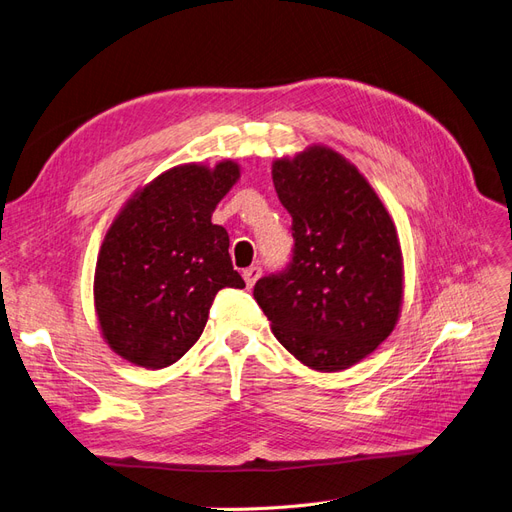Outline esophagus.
Returning <instances> with one entry per match:
<instances>
[{
    "mask_svg": "<svg viewBox=\"0 0 512 512\" xmlns=\"http://www.w3.org/2000/svg\"><path fill=\"white\" fill-rule=\"evenodd\" d=\"M260 275H262V269H260V267H256V265H254V267H247V269L243 271V280H245L247 286L252 288V286L258 282Z\"/></svg>",
    "mask_w": 512,
    "mask_h": 512,
    "instance_id": "esophagus-1",
    "label": "esophagus"
}]
</instances>
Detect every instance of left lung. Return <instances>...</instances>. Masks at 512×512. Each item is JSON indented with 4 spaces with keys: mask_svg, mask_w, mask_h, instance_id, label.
Wrapping results in <instances>:
<instances>
[{
    "mask_svg": "<svg viewBox=\"0 0 512 512\" xmlns=\"http://www.w3.org/2000/svg\"><path fill=\"white\" fill-rule=\"evenodd\" d=\"M271 175L292 215L294 250L284 273L256 282L254 299L294 359L324 374L348 369L401 314L395 222L359 168L327 145L275 160Z\"/></svg>",
    "mask_w": 512,
    "mask_h": 512,
    "instance_id": "left-lung-1",
    "label": "left lung"
}]
</instances>
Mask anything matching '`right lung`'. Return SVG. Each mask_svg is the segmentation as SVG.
<instances>
[{"instance_id": "1", "label": "right lung", "mask_w": 512, "mask_h": 512, "mask_svg": "<svg viewBox=\"0 0 512 512\" xmlns=\"http://www.w3.org/2000/svg\"><path fill=\"white\" fill-rule=\"evenodd\" d=\"M241 177L235 160L179 164L138 188L102 241L94 305L104 342L145 369L188 352L222 288H245L228 256V232L211 222Z\"/></svg>"}]
</instances>
